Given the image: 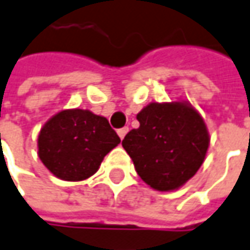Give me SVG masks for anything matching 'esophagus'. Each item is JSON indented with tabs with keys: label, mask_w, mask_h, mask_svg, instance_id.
<instances>
[{
	"label": "esophagus",
	"mask_w": 250,
	"mask_h": 250,
	"mask_svg": "<svg viewBox=\"0 0 250 250\" xmlns=\"http://www.w3.org/2000/svg\"><path fill=\"white\" fill-rule=\"evenodd\" d=\"M128 132H129L128 126H125V128H121V129H118V130H117V133H118V136L121 137V140L124 139V137H125V135H126Z\"/></svg>",
	"instance_id": "1"
}]
</instances>
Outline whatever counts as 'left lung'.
Returning a JSON list of instances; mask_svg holds the SVG:
<instances>
[{"instance_id":"8db88e82","label":"left lung","mask_w":250,"mask_h":250,"mask_svg":"<svg viewBox=\"0 0 250 250\" xmlns=\"http://www.w3.org/2000/svg\"><path fill=\"white\" fill-rule=\"evenodd\" d=\"M122 147L133 161L137 175L157 191H175L204 164L209 132L202 115L186 100L152 102L136 115Z\"/></svg>"}]
</instances>
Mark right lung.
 Wrapping results in <instances>:
<instances>
[{
  "mask_svg": "<svg viewBox=\"0 0 250 250\" xmlns=\"http://www.w3.org/2000/svg\"><path fill=\"white\" fill-rule=\"evenodd\" d=\"M121 139L107 118L89 110L70 108L55 114L38 135V157L62 180L81 182L95 175Z\"/></svg>",
  "mask_w": 250,
  "mask_h": 250,
  "instance_id": "add662e5",
  "label": "right lung"
}]
</instances>
